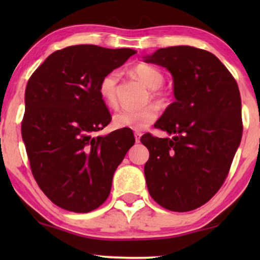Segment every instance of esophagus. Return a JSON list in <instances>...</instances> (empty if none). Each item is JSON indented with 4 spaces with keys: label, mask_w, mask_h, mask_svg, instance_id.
Wrapping results in <instances>:
<instances>
[{
    "label": "esophagus",
    "mask_w": 260,
    "mask_h": 260,
    "mask_svg": "<svg viewBox=\"0 0 260 260\" xmlns=\"http://www.w3.org/2000/svg\"><path fill=\"white\" fill-rule=\"evenodd\" d=\"M141 136H142L141 133H135V141H136V143H138V142L141 141Z\"/></svg>",
    "instance_id": "esophagus-1"
}]
</instances>
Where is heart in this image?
<instances>
[{
    "label": "heart",
    "mask_w": 260,
    "mask_h": 260,
    "mask_svg": "<svg viewBox=\"0 0 260 260\" xmlns=\"http://www.w3.org/2000/svg\"><path fill=\"white\" fill-rule=\"evenodd\" d=\"M133 72L135 76L143 81L149 88H151L150 95L156 102H166V93L159 90L162 86L165 77L156 67L140 63L135 66ZM120 80V72L118 70H112L105 73L99 81L98 91L104 103L108 106H116L117 104V90ZM158 108L154 104L145 105L143 108H125L119 110L115 113L112 118L113 126L117 129H131V130H143L157 119Z\"/></svg>",
    "instance_id": "heart-1"
}]
</instances>
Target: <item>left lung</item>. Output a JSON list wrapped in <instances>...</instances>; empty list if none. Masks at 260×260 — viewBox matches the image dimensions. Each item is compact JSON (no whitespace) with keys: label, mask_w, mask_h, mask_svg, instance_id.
I'll return each mask as SVG.
<instances>
[{"label":"left lung","mask_w":260,"mask_h":260,"mask_svg":"<svg viewBox=\"0 0 260 260\" xmlns=\"http://www.w3.org/2000/svg\"><path fill=\"white\" fill-rule=\"evenodd\" d=\"M145 61L173 74L176 98L155 124L174 137L141 138L149 150L144 166L149 194L169 211H193L221 188L240 144L239 87L226 66L205 49L159 48Z\"/></svg>","instance_id":"8db88e82"}]
</instances>
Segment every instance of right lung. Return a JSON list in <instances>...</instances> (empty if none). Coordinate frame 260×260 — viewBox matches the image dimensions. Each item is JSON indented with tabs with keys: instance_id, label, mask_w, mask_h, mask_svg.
<instances>
[{
	"instance_id": "1",
	"label": "right lung",
	"mask_w": 260,
	"mask_h": 260,
	"mask_svg": "<svg viewBox=\"0 0 260 260\" xmlns=\"http://www.w3.org/2000/svg\"><path fill=\"white\" fill-rule=\"evenodd\" d=\"M135 53L70 46L52 53L28 80L21 134L31 174L66 211L87 213L104 204L117 167L135 143L126 129L95 136L111 122L99 81Z\"/></svg>"
}]
</instances>
